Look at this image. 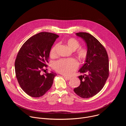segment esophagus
I'll use <instances>...</instances> for the list:
<instances>
[{
	"label": "esophagus",
	"instance_id": "obj_1",
	"mask_svg": "<svg viewBox=\"0 0 126 126\" xmlns=\"http://www.w3.org/2000/svg\"><path fill=\"white\" fill-rule=\"evenodd\" d=\"M64 78H65L66 80H69L71 78V77H67V76H64Z\"/></svg>",
	"mask_w": 126,
	"mask_h": 126
}]
</instances>
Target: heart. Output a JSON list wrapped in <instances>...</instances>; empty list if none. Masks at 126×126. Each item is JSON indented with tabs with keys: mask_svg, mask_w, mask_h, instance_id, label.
Segmentation results:
<instances>
[{
	"mask_svg": "<svg viewBox=\"0 0 126 126\" xmlns=\"http://www.w3.org/2000/svg\"><path fill=\"white\" fill-rule=\"evenodd\" d=\"M67 46L72 50H75L80 46V43L77 39L71 38L66 41ZM58 45H54L50 50V55L54 56L56 54V51ZM76 55L81 61H85L88 56V51L85 47H80L76 52ZM78 67V62L73 58L61 59L53 63V68L58 72L66 75L72 74Z\"/></svg>",
	"mask_w": 126,
	"mask_h": 126,
	"instance_id": "heart-1",
	"label": "heart"
}]
</instances>
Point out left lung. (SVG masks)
I'll use <instances>...</instances> for the list:
<instances>
[{
  "mask_svg": "<svg viewBox=\"0 0 126 126\" xmlns=\"http://www.w3.org/2000/svg\"><path fill=\"white\" fill-rule=\"evenodd\" d=\"M76 35L85 41L88 56L79 71L87 74L79 76L81 84L74 91L81 98H89L96 95L104 87L109 76V58L105 48L93 35L87 32L77 33Z\"/></svg>",
  "mask_w": 126,
  "mask_h": 126,
  "instance_id": "left-lung-1",
  "label": "left lung"
}]
</instances>
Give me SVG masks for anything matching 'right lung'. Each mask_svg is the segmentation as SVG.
<instances>
[{
  "label": "right lung",
  "instance_id": "obj_1",
  "mask_svg": "<svg viewBox=\"0 0 126 126\" xmlns=\"http://www.w3.org/2000/svg\"><path fill=\"white\" fill-rule=\"evenodd\" d=\"M59 36L42 32L33 35L21 46L15 61L16 78L20 87L29 96L40 97L51 88L56 74H42L48 67L51 47Z\"/></svg>",
  "mask_w": 126,
  "mask_h": 126
}]
</instances>
